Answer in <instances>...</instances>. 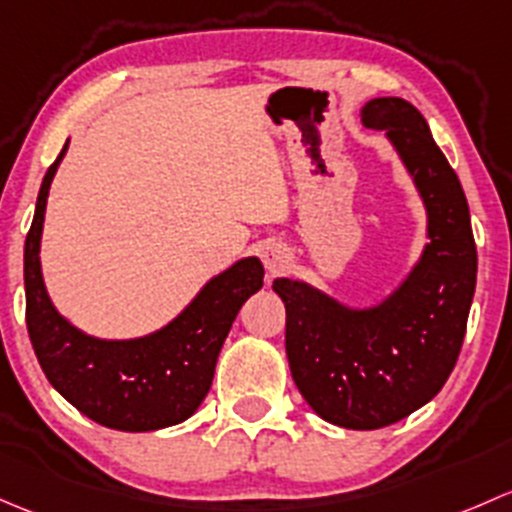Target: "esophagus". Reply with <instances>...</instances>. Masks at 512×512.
I'll use <instances>...</instances> for the list:
<instances>
[{
    "mask_svg": "<svg viewBox=\"0 0 512 512\" xmlns=\"http://www.w3.org/2000/svg\"><path fill=\"white\" fill-rule=\"evenodd\" d=\"M261 261H263V266H266L268 273H281L283 268L288 266V261H291V256H288L286 246L268 244L266 249L261 251Z\"/></svg>",
    "mask_w": 512,
    "mask_h": 512,
    "instance_id": "34e87169",
    "label": "esophagus"
}]
</instances>
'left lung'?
<instances>
[{"label": "left lung", "instance_id": "1", "mask_svg": "<svg viewBox=\"0 0 512 512\" xmlns=\"http://www.w3.org/2000/svg\"><path fill=\"white\" fill-rule=\"evenodd\" d=\"M384 133L426 212V244L407 276L372 305H347L298 278H276L286 303L293 382L320 419L372 431L397 424L441 392L461 352L476 293V241L466 194L424 115L402 98L360 108Z\"/></svg>", "mask_w": 512, "mask_h": 512}]
</instances>
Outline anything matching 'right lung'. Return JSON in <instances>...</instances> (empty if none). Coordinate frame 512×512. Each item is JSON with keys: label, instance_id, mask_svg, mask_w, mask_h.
<instances>
[{"label": "right lung", "instance_id": "right-lung-1", "mask_svg": "<svg viewBox=\"0 0 512 512\" xmlns=\"http://www.w3.org/2000/svg\"><path fill=\"white\" fill-rule=\"evenodd\" d=\"M61 155L46 172L24 244L26 328L51 387L88 419L115 431H157L182 424L199 409L217 357L241 305L263 286L256 256L239 258L209 278L160 330L108 340L76 328L46 291L41 234L49 189Z\"/></svg>", "mask_w": 512, "mask_h": 512}]
</instances>
